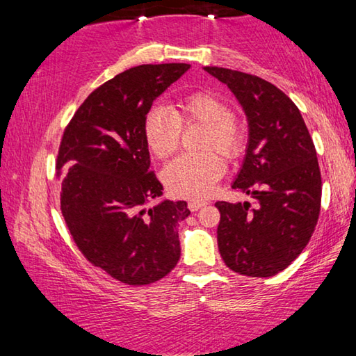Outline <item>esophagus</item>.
Listing matches in <instances>:
<instances>
[{
  "label": "esophagus",
  "mask_w": 356,
  "mask_h": 356,
  "mask_svg": "<svg viewBox=\"0 0 356 356\" xmlns=\"http://www.w3.org/2000/svg\"><path fill=\"white\" fill-rule=\"evenodd\" d=\"M206 201H190L188 202V209L191 212H196V210H200L202 206H206Z\"/></svg>",
  "instance_id": "esophagus-1"
}]
</instances>
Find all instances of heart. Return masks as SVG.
<instances>
[{
    "label": "heart",
    "mask_w": 356,
    "mask_h": 356,
    "mask_svg": "<svg viewBox=\"0 0 356 356\" xmlns=\"http://www.w3.org/2000/svg\"><path fill=\"white\" fill-rule=\"evenodd\" d=\"M204 125L200 152L179 155L165 168L163 180L172 195L186 200H204L213 191L225 172L226 159H236L245 147L246 129L242 119L229 110L226 100L210 91H196L180 97L174 111L155 105L144 118L143 134L147 147L155 156L165 159L180 144L182 125ZM218 149V153L216 150Z\"/></svg>",
    "instance_id": "1"
}]
</instances>
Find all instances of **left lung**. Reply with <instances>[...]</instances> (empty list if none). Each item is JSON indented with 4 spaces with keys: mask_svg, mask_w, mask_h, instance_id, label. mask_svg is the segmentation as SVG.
Masks as SVG:
<instances>
[{
    "mask_svg": "<svg viewBox=\"0 0 356 356\" xmlns=\"http://www.w3.org/2000/svg\"><path fill=\"white\" fill-rule=\"evenodd\" d=\"M227 84L250 120V143L232 188L252 202H215L218 250L232 272L267 278L287 268L314 234L322 177L297 105L256 75L206 67Z\"/></svg>",
    "mask_w": 356,
    "mask_h": 356,
    "instance_id": "left-lung-1",
    "label": "left lung"
}]
</instances>
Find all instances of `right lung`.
<instances>
[{"instance_id":"1","label":"right lung","mask_w":356,"mask_h":356,"mask_svg":"<svg viewBox=\"0 0 356 356\" xmlns=\"http://www.w3.org/2000/svg\"><path fill=\"white\" fill-rule=\"evenodd\" d=\"M190 64H144L102 84L75 111L59 143L61 213L76 248L94 267L129 286L159 281L180 257L185 201L146 209L163 186L143 125L154 100Z\"/></svg>"}]
</instances>
